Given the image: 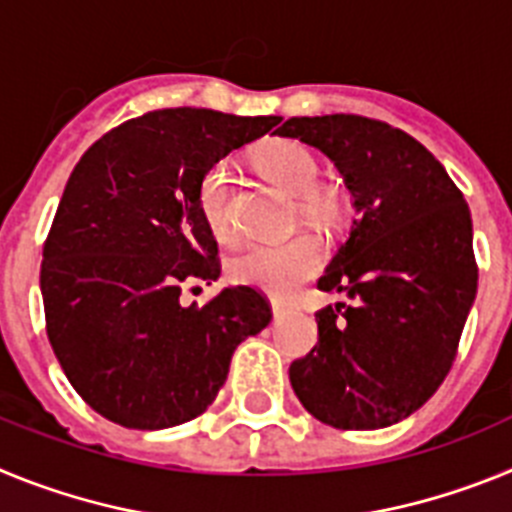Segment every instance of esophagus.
Returning a JSON list of instances; mask_svg holds the SVG:
<instances>
[{
	"label": "esophagus",
	"mask_w": 512,
	"mask_h": 512,
	"mask_svg": "<svg viewBox=\"0 0 512 512\" xmlns=\"http://www.w3.org/2000/svg\"><path fill=\"white\" fill-rule=\"evenodd\" d=\"M271 312H274V320H282V318H287V305H284V302H279V300H271Z\"/></svg>",
	"instance_id": "34e87169"
}]
</instances>
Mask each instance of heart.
<instances>
[{
    "mask_svg": "<svg viewBox=\"0 0 512 512\" xmlns=\"http://www.w3.org/2000/svg\"><path fill=\"white\" fill-rule=\"evenodd\" d=\"M253 164L274 187L297 197V212L315 228H333L343 217V202L333 189L318 187L320 164L315 153L297 140H271L253 153ZM200 210L220 241L235 235L230 164L210 166L200 182ZM323 264V248L310 235H295L282 243H256L235 256L233 277L274 297H287Z\"/></svg>",
    "mask_w": 512,
    "mask_h": 512,
    "instance_id": "b5f03b06",
    "label": "heart"
}]
</instances>
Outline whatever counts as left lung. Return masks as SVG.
I'll return each instance as SVG.
<instances>
[{"instance_id": "1", "label": "left lung", "mask_w": 512, "mask_h": 512, "mask_svg": "<svg viewBox=\"0 0 512 512\" xmlns=\"http://www.w3.org/2000/svg\"><path fill=\"white\" fill-rule=\"evenodd\" d=\"M336 164L356 217L318 287V346L292 361L307 413L343 431L413 415L441 387L477 297L472 215L431 151L359 115L292 117L274 130Z\"/></svg>"}]
</instances>
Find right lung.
<instances>
[{
	"mask_svg": "<svg viewBox=\"0 0 512 512\" xmlns=\"http://www.w3.org/2000/svg\"><path fill=\"white\" fill-rule=\"evenodd\" d=\"M277 122L156 110L102 135L71 171L43 248L45 325L71 387L112 423L161 431L202 415L238 343L269 325L251 287L202 307L179 297L220 277L202 176Z\"/></svg>",
	"mask_w": 512,
	"mask_h": 512,
	"instance_id": "1",
	"label": "right lung"
}]
</instances>
